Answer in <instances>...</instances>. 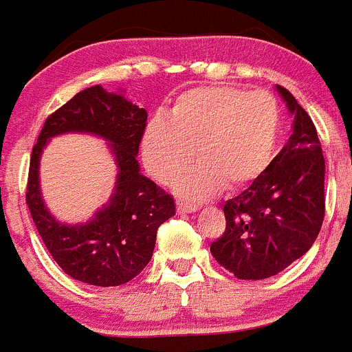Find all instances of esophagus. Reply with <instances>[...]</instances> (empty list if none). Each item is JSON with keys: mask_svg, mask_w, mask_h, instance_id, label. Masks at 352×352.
<instances>
[{"mask_svg": "<svg viewBox=\"0 0 352 352\" xmlns=\"http://www.w3.org/2000/svg\"><path fill=\"white\" fill-rule=\"evenodd\" d=\"M198 208H199V206L192 205V203H186V201L177 203V212H179V213H192V212H196Z\"/></svg>", "mask_w": 352, "mask_h": 352, "instance_id": "obj_1", "label": "esophagus"}]
</instances>
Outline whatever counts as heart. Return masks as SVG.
<instances>
[{"mask_svg": "<svg viewBox=\"0 0 352 352\" xmlns=\"http://www.w3.org/2000/svg\"><path fill=\"white\" fill-rule=\"evenodd\" d=\"M281 131V109L267 91L238 87L192 88L173 100L166 121L154 118L140 140L144 166L153 179L179 192L208 198L224 187L255 182L271 165Z\"/></svg>", "mask_w": 352, "mask_h": 352, "instance_id": "obj_1", "label": "heart"}]
</instances>
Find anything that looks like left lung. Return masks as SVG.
I'll list each match as a JSON object with an SVG mask.
<instances>
[{
	"label": "left lung",
	"mask_w": 352,
	"mask_h": 352,
	"mask_svg": "<svg viewBox=\"0 0 352 352\" xmlns=\"http://www.w3.org/2000/svg\"><path fill=\"white\" fill-rule=\"evenodd\" d=\"M287 146L252 186L224 205L226 231L210 252L239 280H264L309 250L324 219V157L309 114L287 88Z\"/></svg>",
	"instance_id": "1"
}]
</instances>
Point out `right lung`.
I'll return each instance as SVG.
<instances>
[{
  "mask_svg": "<svg viewBox=\"0 0 352 352\" xmlns=\"http://www.w3.org/2000/svg\"><path fill=\"white\" fill-rule=\"evenodd\" d=\"M147 111L100 85L76 94L47 118L29 163V212L47 250L71 278L95 287H118L133 280L153 257L157 228L175 215L173 198L140 173L139 154ZM83 131L111 142L118 163L117 189L109 206L87 225L54 221L38 192V156L55 135Z\"/></svg>",
  "mask_w": 352,
  "mask_h": 352,
  "instance_id": "1",
  "label": "right lung"
}]
</instances>
